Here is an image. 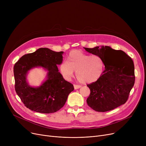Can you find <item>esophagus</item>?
<instances>
[{
  "instance_id": "34e87169",
  "label": "esophagus",
  "mask_w": 146,
  "mask_h": 146,
  "mask_svg": "<svg viewBox=\"0 0 146 146\" xmlns=\"http://www.w3.org/2000/svg\"><path fill=\"white\" fill-rule=\"evenodd\" d=\"M81 88L80 85H74V89H78L79 88Z\"/></svg>"
}]
</instances>
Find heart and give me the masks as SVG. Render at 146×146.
I'll return each mask as SVG.
<instances>
[{
  "mask_svg": "<svg viewBox=\"0 0 146 146\" xmlns=\"http://www.w3.org/2000/svg\"><path fill=\"white\" fill-rule=\"evenodd\" d=\"M104 63L98 55H90L80 50H73L60 66L63 77L70 80L76 72L78 79L83 83L96 81L101 77L104 70Z\"/></svg>",
  "mask_w": 146,
  "mask_h": 146,
  "instance_id": "1",
  "label": "heart"
}]
</instances>
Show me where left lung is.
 I'll return each mask as SVG.
<instances>
[{
    "mask_svg": "<svg viewBox=\"0 0 146 146\" xmlns=\"http://www.w3.org/2000/svg\"><path fill=\"white\" fill-rule=\"evenodd\" d=\"M85 49L100 56L105 66L101 77L87 85L90 90L88 105L96 111L106 112L124 104L135 82L134 65L131 57L110 46Z\"/></svg>",
    "mask_w": 146,
    "mask_h": 146,
    "instance_id": "left-lung-1",
    "label": "left lung"
}]
</instances>
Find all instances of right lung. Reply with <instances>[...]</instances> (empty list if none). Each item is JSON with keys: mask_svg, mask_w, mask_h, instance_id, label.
Segmentation results:
<instances>
[{"mask_svg": "<svg viewBox=\"0 0 146 146\" xmlns=\"http://www.w3.org/2000/svg\"><path fill=\"white\" fill-rule=\"evenodd\" d=\"M63 52L40 48L23 56L15 63V90L27 108L36 112L50 113L58 111L64 105L74 87L64 79L57 67L63 62ZM37 67L44 68L48 73L41 85L34 87L29 85L27 76L31 70Z\"/></svg>", "mask_w": 146, "mask_h": 146, "instance_id": "obj_1", "label": "right lung"}]
</instances>
